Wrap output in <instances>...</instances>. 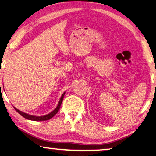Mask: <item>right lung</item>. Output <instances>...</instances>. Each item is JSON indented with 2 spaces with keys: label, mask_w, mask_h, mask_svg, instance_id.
<instances>
[{
  "label": "right lung",
  "mask_w": 156,
  "mask_h": 156,
  "mask_svg": "<svg viewBox=\"0 0 156 156\" xmlns=\"http://www.w3.org/2000/svg\"><path fill=\"white\" fill-rule=\"evenodd\" d=\"M0 86H1V83H0ZM65 94V92L62 94L61 98H60V99L58 102V104L57 107L56 109H55L53 112H51V113H49V114H47L45 115H42V116H36V115H30V114H27V113H24L23 112H21V111L17 109L16 108L14 107V108L15 109V110L16 111V112L19 113L20 115H21L23 116V117H24L27 120H34V121H44V120H48L49 119H51L52 117H54V116L58 112V110L60 109V105L62 104V100H63V98H64V96Z\"/></svg>",
  "instance_id": "right-lung-1"
}]
</instances>
